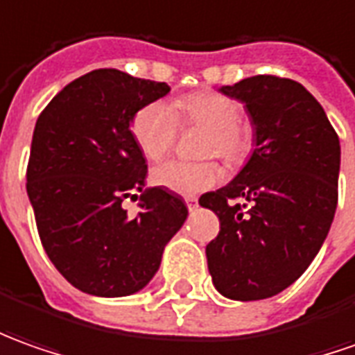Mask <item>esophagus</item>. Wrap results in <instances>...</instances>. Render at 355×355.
<instances>
[{
    "instance_id": "34e87169",
    "label": "esophagus",
    "mask_w": 355,
    "mask_h": 355,
    "mask_svg": "<svg viewBox=\"0 0 355 355\" xmlns=\"http://www.w3.org/2000/svg\"><path fill=\"white\" fill-rule=\"evenodd\" d=\"M187 206H188V209H190V211H194V209L198 208V198H194V196L187 198Z\"/></svg>"
}]
</instances>
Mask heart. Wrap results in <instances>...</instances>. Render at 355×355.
Masks as SVG:
<instances>
[{"label":"heart","mask_w":355,"mask_h":355,"mask_svg":"<svg viewBox=\"0 0 355 355\" xmlns=\"http://www.w3.org/2000/svg\"><path fill=\"white\" fill-rule=\"evenodd\" d=\"M241 103L221 93L206 91L175 101L173 108L163 101H153L132 118V136L139 151L149 161H159L173 149L182 126L206 128L202 155H218L229 167H241L252 153V128L243 118ZM223 171L216 161H165L151 173V180L175 194L196 196L218 187Z\"/></svg>","instance_id":"1"}]
</instances>
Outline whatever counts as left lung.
<instances>
[{
  "label": "left lung",
  "mask_w": 355,
  "mask_h": 355,
  "mask_svg": "<svg viewBox=\"0 0 355 355\" xmlns=\"http://www.w3.org/2000/svg\"><path fill=\"white\" fill-rule=\"evenodd\" d=\"M219 91L245 105L257 147L227 187L200 196L219 218L208 270L221 295L257 301L289 288L329 235L340 139L319 101L293 79L254 76Z\"/></svg>",
  "instance_id": "obj_1"
}]
</instances>
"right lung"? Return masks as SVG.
Segmentation results:
<instances>
[{"instance_id":"add662e5","label":"right lung","mask_w":355,"mask_h":355,"mask_svg":"<svg viewBox=\"0 0 355 355\" xmlns=\"http://www.w3.org/2000/svg\"><path fill=\"white\" fill-rule=\"evenodd\" d=\"M168 91L95 69L64 87L36 120L26 194L48 259L83 293L124 297L146 288L187 221L178 194L144 188L147 163L130 130L137 110ZM136 191L142 209L128 216L121 202Z\"/></svg>"}]
</instances>
